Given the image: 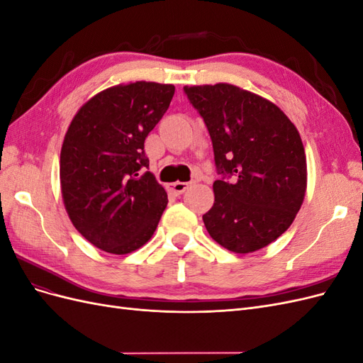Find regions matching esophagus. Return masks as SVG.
Wrapping results in <instances>:
<instances>
[{"mask_svg": "<svg viewBox=\"0 0 363 363\" xmlns=\"http://www.w3.org/2000/svg\"><path fill=\"white\" fill-rule=\"evenodd\" d=\"M188 188H189V183H188V182H175V183L168 184V189H169L174 195H182Z\"/></svg>", "mask_w": 363, "mask_h": 363, "instance_id": "esophagus-1", "label": "esophagus"}]
</instances>
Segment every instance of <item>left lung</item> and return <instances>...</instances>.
Returning <instances> with one entry per match:
<instances>
[{
  "instance_id": "1",
  "label": "left lung",
  "mask_w": 363,
  "mask_h": 363,
  "mask_svg": "<svg viewBox=\"0 0 363 363\" xmlns=\"http://www.w3.org/2000/svg\"><path fill=\"white\" fill-rule=\"evenodd\" d=\"M212 139L215 203L208 235L240 252L269 245L291 227L304 200L307 168L298 130L280 108L228 83L184 86Z\"/></svg>"
}]
</instances>
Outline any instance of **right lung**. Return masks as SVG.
Here are the masks:
<instances>
[{
  "mask_svg": "<svg viewBox=\"0 0 363 363\" xmlns=\"http://www.w3.org/2000/svg\"><path fill=\"white\" fill-rule=\"evenodd\" d=\"M172 84L136 82L96 94L77 115L60 151L71 223L92 245L127 255L147 244L168 204L148 169L144 142L168 111Z\"/></svg>",
  "mask_w": 363,
  "mask_h": 363,
  "instance_id": "add662e5",
  "label": "right lung"
}]
</instances>
